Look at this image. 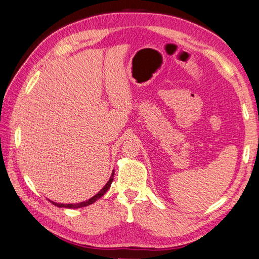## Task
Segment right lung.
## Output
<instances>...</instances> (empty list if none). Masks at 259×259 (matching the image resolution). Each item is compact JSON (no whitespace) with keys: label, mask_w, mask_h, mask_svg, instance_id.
Listing matches in <instances>:
<instances>
[{"label":"right lung","mask_w":259,"mask_h":259,"mask_svg":"<svg viewBox=\"0 0 259 259\" xmlns=\"http://www.w3.org/2000/svg\"><path fill=\"white\" fill-rule=\"evenodd\" d=\"M113 175H114V173H112V175H111L110 180L108 181V183H106V184L104 185L103 189L101 190L98 194L94 195L93 197H91V199H89L88 201H85V202H80V203H76V204H60V203H56V202H53V201H50V202H52V203H53L54 205L58 206V207H68V209H78V207L88 206V205H90V204L94 203V202H95L96 200H99L101 196H103V195L106 193V191H108V190L110 189L111 183H112V181H113Z\"/></svg>","instance_id":"1"}]
</instances>
